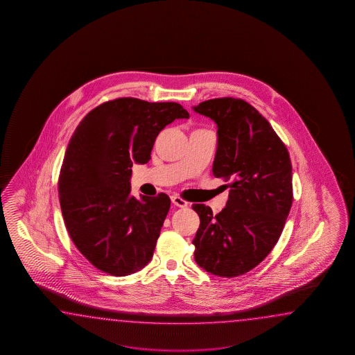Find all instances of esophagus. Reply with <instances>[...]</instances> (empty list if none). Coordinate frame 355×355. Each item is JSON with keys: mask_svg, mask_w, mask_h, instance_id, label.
I'll return each mask as SVG.
<instances>
[{"mask_svg": "<svg viewBox=\"0 0 355 355\" xmlns=\"http://www.w3.org/2000/svg\"><path fill=\"white\" fill-rule=\"evenodd\" d=\"M171 202L174 203V205H176V207H180V208H185V207H188V202H187L185 199H182L181 196H171Z\"/></svg>", "mask_w": 355, "mask_h": 355, "instance_id": "obj_1", "label": "esophagus"}]
</instances>
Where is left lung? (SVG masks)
I'll use <instances>...</instances> for the list:
<instances>
[{
	"label": "left lung",
	"mask_w": 355,
	"mask_h": 355,
	"mask_svg": "<svg viewBox=\"0 0 355 355\" xmlns=\"http://www.w3.org/2000/svg\"><path fill=\"white\" fill-rule=\"evenodd\" d=\"M194 112L218 127L213 175L231 188L218 214L193 204L200 218L194 257L205 272L234 278L260 264L279 240L293 202L291 157L270 123L242 98H211Z\"/></svg>",
	"instance_id": "obj_1"
}]
</instances>
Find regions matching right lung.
I'll return each mask as SVG.
<instances>
[{"label":"right lung","mask_w":355,"mask_h":355,"mask_svg":"<svg viewBox=\"0 0 355 355\" xmlns=\"http://www.w3.org/2000/svg\"><path fill=\"white\" fill-rule=\"evenodd\" d=\"M182 118L189 113L178 103L115 98L92 109L71 137L60 209L71 240L98 270L124 277L150 263L171 200L130 196L132 166L147 164L159 132Z\"/></svg>","instance_id":"1"}]
</instances>
